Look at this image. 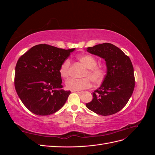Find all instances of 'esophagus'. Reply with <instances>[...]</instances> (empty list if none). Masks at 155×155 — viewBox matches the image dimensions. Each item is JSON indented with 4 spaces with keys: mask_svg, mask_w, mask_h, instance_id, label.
<instances>
[{
    "mask_svg": "<svg viewBox=\"0 0 155 155\" xmlns=\"http://www.w3.org/2000/svg\"><path fill=\"white\" fill-rule=\"evenodd\" d=\"M72 92H76V93H78V94H82L83 93V91H72Z\"/></svg>",
    "mask_w": 155,
    "mask_h": 155,
    "instance_id": "1",
    "label": "esophagus"
}]
</instances>
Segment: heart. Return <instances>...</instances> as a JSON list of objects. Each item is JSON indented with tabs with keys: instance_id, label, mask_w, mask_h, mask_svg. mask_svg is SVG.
<instances>
[{
	"instance_id": "1",
	"label": "heart",
	"mask_w": 155,
	"mask_h": 155,
	"mask_svg": "<svg viewBox=\"0 0 155 155\" xmlns=\"http://www.w3.org/2000/svg\"><path fill=\"white\" fill-rule=\"evenodd\" d=\"M78 60L80 61L87 69L83 74L81 79L69 78L66 81V87L71 91H81L83 89L89 88L91 85V79L94 83L101 82L105 76V70L104 68L96 66L97 61L96 59L92 55L83 54L79 55ZM70 61L65 59L61 64L59 68V74L63 78L68 77L70 74Z\"/></svg>"
}]
</instances>
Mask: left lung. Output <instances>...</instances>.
I'll list each match as a JSON object with an SVG mask.
<instances>
[{
  "label": "left lung",
  "mask_w": 155,
  "mask_h": 155,
  "mask_svg": "<svg viewBox=\"0 0 155 155\" xmlns=\"http://www.w3.org/2000/svg\"><path fill=\"white\" fill-rule=\"evenodd\" d=\"M87 51L105 59L107 74L86 106L97 114H114L123 109L132 96L135 85L133 64L122 50L111 43L97 45Z\"/></svg>",
  "instance_id": "8db88e82"
}]
</instances>
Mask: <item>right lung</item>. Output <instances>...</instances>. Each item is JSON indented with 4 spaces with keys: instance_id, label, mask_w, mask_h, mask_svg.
<instances>
[{
    "instance_id": "obj_1",
    "label": "right lung",
    "mask_w": 155,
    "mask_h": 155,
    "mask_svg": "<svg viewBox=\"0 0 155 155\" xmlns=\"http://www.w3.org/2000/svg\"><path fill=\"white\" fill-rule=\"evenodd\" d=\"M74 50L37 45L17 61L15 90L22 104L34 114L50 115L66 103L70 91L62 89L59 68Z\"/></svg>"
}]
</instances>
